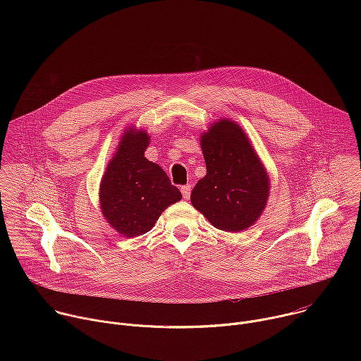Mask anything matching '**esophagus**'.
Returning a JSON list of instances; mask_svg holds the SVG:
<instances>
[{"label":"esophagus","instance_id":"esophagus-1","mask_svg":"<svg viewBox=\"0 0 361 361\" xmlns=\"http://www.w3.org/2000/svg\"><path fill=\"white\" fill-rule=\"evenodd\" d=\"M191 185L190 184H187V185H183L181 187V192H183V197L185 198V200H188L190 198V195H191Z\"/></svg>","mask_w":361,"mask_h":361}]
</instances>
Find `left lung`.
I'll return each mask as SVG.
<instances>
[{
    "instance_id": "obj_1",
    "label": "left lung",
    "mask_w": 361,
    "mask_h": 361,
    "mask_svg": "<svg viewBox=\"0 0 361 361\" xmlns=\"http://www.w3.org/2000/svg\"><path fill=\"white\" fill-rule=\"evenodd\" d=\"M200 145L207 174L192 188V207L227 233L254 226L267 205L270 177L245 131L220 118L201 134Z\"/></svg>"
}]
</instances>
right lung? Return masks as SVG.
<instances>
[{
  "label": "right lung",
  "mask_w": 361,
  "mask_h": 361,
  "mask_svg": "<svg viewBox=\"0 0 361 361\" xmlns=\"http://www.w3.org/2000/svg\"><path fill=\"white\" fill-rule=\"evenodd\" d=\"M148 144L145 130L126 128L99 183L102 216L124 237L145 234L167 207L183 198L166 171L144 157Z\"/></svg>",
  "instance_id": "right-lung-1"
}]
</instances>
